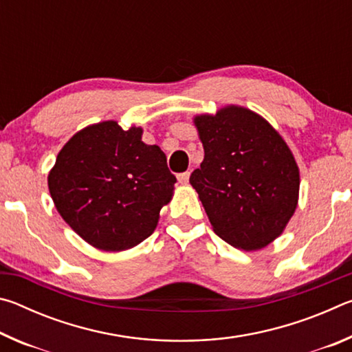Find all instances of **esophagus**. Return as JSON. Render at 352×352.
<instances>
[{"label":"esophagus","instance_id":"obj_1","mask_svg":"<svg viewBox=\"0 0 352 352\" xmlns=\"http://www.w3.org/2000/svg\"><path fill=\"white\" fill-rule=\"evenodd\" d=\"M189 172H182V174H178L177 175V178H178V182H180L182 184H186L188 182H189Z\"/></svg>","mask_w":352,"mask_h":352}]
</instances>
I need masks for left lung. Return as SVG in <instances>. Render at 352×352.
<instances>
[{
    "instance_id": "left-lung-1",
    "label": "left lung",
    "mask_w": 352,
    "mask_h": 352,
    "mask_svg": "<svg viewBox=\"0 0 352 352\" xmlns=\"http://www.w3.org/2000/svg\"><path fill=\"white\" fill-rule=\"evenodd\" d=\"M205 158L190 174L214 233L245 252L269 245L294 216L300 170L264 118L228 105L194 118Z\"/></svg>"
}]
</instances>
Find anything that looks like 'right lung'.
I'll list each match as a JSON object with an SVG mask.
<instances>
[{"instance_id": "obj_1", "label": "right lung", "mask_w": 352, "mask_h": 352, "mask_svg": "<svg viewBox=\"0 0 352 352\" xmlns=\"http://www.w3.org/2000/svg\"><path fill=\"white\" fill-rule=\"evenodd\" d=\"M141 136V127L93 124L62 147L47 175L58 214L98 250L122 252L147 239L174 194L164 152Z\"/></svg>"}]
</instances>
